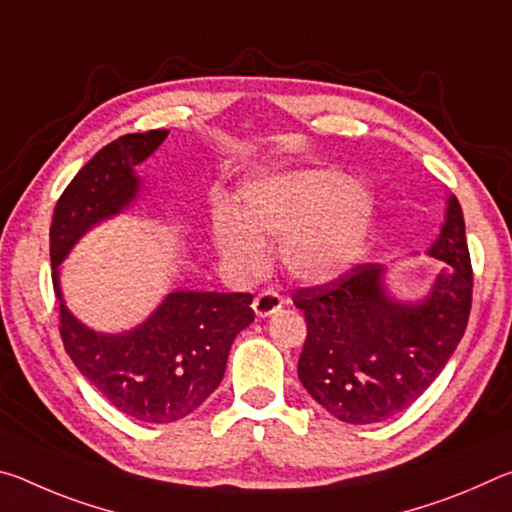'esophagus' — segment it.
<instances>
[{"label":"esophagus","mask_w":512,"mask_h":512,"mask_svg":"<svg viewBox=\"0 0 512 512\" xmlns=\"http://www.w3.org/2000/svg\"><path fill=\"white\" fill-rule=\"evenodd\" d=\"M282 305H284L282 296L273 289H264L262 293H257L255 300H253V309H255V314L259 318H266V316L275 314V311L282 309Z\"/></svg>","instance_id":"obj_1"}]
</instances>
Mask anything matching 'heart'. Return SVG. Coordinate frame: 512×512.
<instances>
[{
    "mask_svg": "<svg viewBox=\"0 0 512 512\" xmlns=\"http://www.w3.org/2000/svg\"><path fill=\"white\" fill-rule=\"evenodd\" d=\"M372 203L361 187L327 169L271 173L223 212L214 232L221 255L244 275H262L266 244L280 239V264L302 284H323L348 273L366 246Z\"/></svg>",
    "mask_w": 512,
    "mask_h": 512,
    "instance_id": "obj_1",
    "label": "heart"
}]
</instances>
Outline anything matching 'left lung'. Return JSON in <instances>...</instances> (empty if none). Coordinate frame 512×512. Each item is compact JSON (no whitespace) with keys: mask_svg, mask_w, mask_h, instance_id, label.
I'll return each instance as SVG.
<instances>
[{"mask_svg":"<svg viewBox=\"0 0 512 512\" xmlns=\"http://www.w3.org/2000/svg\"><path fill=\"white\" fill-rule=\"evenodd\" d=\"M427 255L447 266L415 302L386 291L381 264H359L293 293L307 320L298 377L334 418L372 424L409 409L461 343L472 307V264L456 196L447 198L445 223Z\"/></svg>","mask_w":512,"mask_h":512,"instance_id":"left-lung-1","label":"left lung"}]
</instances>
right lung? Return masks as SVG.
<instances>
[{"label":"right lung","mask_w":512,"mask_h":512,"mask_svg":"<svg viewBox=\"0 0 512 512\" xmlns=\"http://www.w3.org/2000/svg\"><path fill=\"white\" fill-rule=\"evenodd\" d=\"M167 135L169 131L131 133L103 146L58 198L49 230L60 336L69 359L121 413L153 424L185 418L216 391L232 341L255 320L253 296L171 291L142 325L121 334H101L65 307L58 266L92 225L135 201L142 183L135 167Z\"/></svg>","instance_id":"right-lung-1"}]
</instances>
